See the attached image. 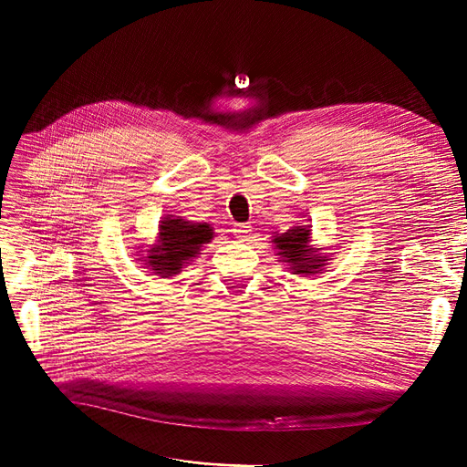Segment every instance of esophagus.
Wrapping results in <instances>:
<instances>
[{
  "label": "esophagus",
  "instance_id": "esophagus-1",
  "mask_svg": "<svg viewBox=\"0 0 467 467\" xmlns=\"http://www.w3.org/2000/svg\"><path fill=\"white\" fill-rule=\"evenodd\" d=\"M251 232H253V228L249 223H237L234 228V235L239 239V242H249Z\"/></svg>",
  "mask_w": 467,
  "mask_h": 467
}]
</instances>
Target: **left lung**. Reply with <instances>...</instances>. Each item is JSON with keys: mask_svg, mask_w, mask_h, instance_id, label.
I'll return each mask as SVG.
<instances>
[{"mask_svg": "<svg viewBox=\"0 0 467 467\" xmlns=\"http://www.w3.org/2000/svg\"><path fill=\"white\" fill-rule=\"evenodd\" d=\"M275 255L280 263L290 268L292 275L312 276L321 273L329 265L331 255L323 253V249L312 245V225L296 223L286 232H275L273 235Z\"/></svg>", "mask_w": 467, "mask_h": 467, "instance_id": "obj_1", "label": "left lung"}]
</instances>
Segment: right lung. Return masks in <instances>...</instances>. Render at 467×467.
<instances>
[{
    "mask_svg": "<svg viewBox=\"0 0 467 467\" xmlns=\"http://www.w3.org/2000/svg\"><path fill=\"white\" fill-rule=\"evenodd\" d=\"M214 237V228L206 222H191L182 216L167 214L160 220L158 239L140 251V259L144 268L161 278H171L182 268L189 266L194 257L201 255L206 244Z\"/></svg>",
    "mask_w": 467,
    "mask_h": 467,
    "instance_id": "add662e5",
    "label": "right lung"
}]
</instances>
